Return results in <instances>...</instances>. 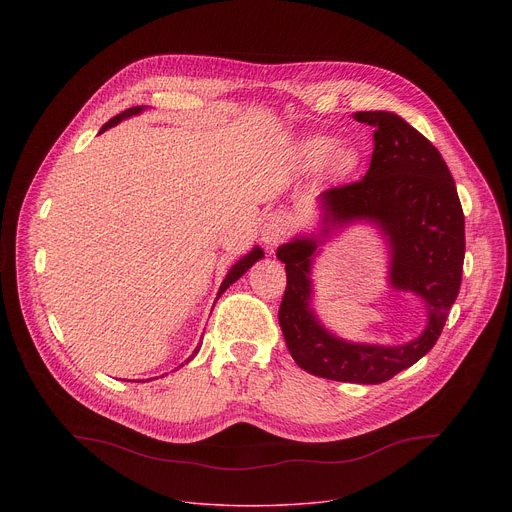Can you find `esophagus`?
Returning <instances> with one entry per match:
<instances>
[{"instance_id": "obj_1", "label": "esophagus", "mask_w": 512, "mask_h": 512, "mask_svg": "<svg viewBox=\"0 0 512 512\" xmlns=\"http://www.w3.org/2000/svg\"><path fill=\"white\" fill-rule=\"evenodd\" d=\"M291 229H294V216H291L287 210L277 208L273 212H269L263 218V225H261V241L267 247H277L279 243H283Z\"/></svg>"}]
</instances>
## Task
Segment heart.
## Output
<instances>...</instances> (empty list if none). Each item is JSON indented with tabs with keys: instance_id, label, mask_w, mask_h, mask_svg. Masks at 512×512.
I'll return each mask as SVG.
<instances>
[{
	"instance_id": "b5f03b06",
	"label": "heart",
	"mask_w": 512,
	"mask_h": 512,
	"mask_svg": "<svg viewBox=\"0 0 512 512\" xmlns=\"http://www.w3.org/2000/svg\"><path fill=\"white\" fill-rule=\"evenodd\" d=\"M298 158L304 168L324 166V172L334 178L350 174L358 160L350 145L336 143L330 135H310L302 139L298 145Z\"/></svg>"
}]
</instances>
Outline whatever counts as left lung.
Listing matches in <instances>:
<instances>
[{
  "label": "left lung",
  "instance_id": "obj_1",
  "mask_svg": "<svg viewBox=\"0 0 512 512\" xmlns=\"http://www.w3.org/2000/svg\"><path fill=\"white\" fill-rule=\"evenodd\" d=\"M375 127L371 168L362 180L318 196L320 221L277 249L287 287L279 326L296 364L310 375L379 385L409 369L442 334L458 298L464 265V212L454 178L435 145L391 111H358ZM356 222L380 229L390 247V284L423 302L424 332L403 345L350 343L330 333L313 310L311 267L332 234Z\"/></svg>",
  "mask_w": 512,
  "mask_h": 512
}]
</instances>
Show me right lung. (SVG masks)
Listing matches in <instances>:
<instances>
[{
	"instance_id": "add662e5",
	"label": "right lung",
	"mask_w": 512,
	"mask_h": 512,
	"mask_svg": "<svg viewBox=\"0 0 512 512\" xmlns=\"http://www.w3.org/2000/svg\"><path fill=\"white\" fill-rule=\"evenodd\" d=\"M145 109H148V107H145V105H139V107H131V109H125L123 113H119L117 117H113L109 123H105L103 127H101V131L99 133H103V131H107L109 127H115L117 123H121L123 119H129V117H133V115H139V113H143ZM259 259H263V249L261 247H253L247 255H243L231 269H229V273H227V277L223 279V283H221V287H218V296L216 298H221V294H225V291L229 289V285H233L239 277H243ZM198 350H200V344L194 348V352H192V356L186 360V362H190L196 354H198ZM180 367H182V364H180Z\"/></svg>"
}]
</instances>
